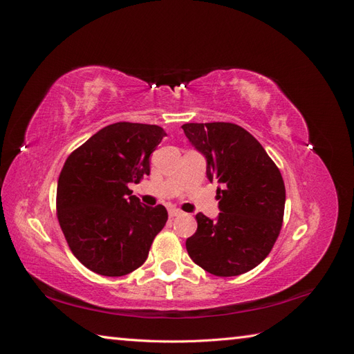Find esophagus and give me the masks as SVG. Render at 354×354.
Returning <instances> with one entry per match:
<instances>
[{"label":"esophagus","instance_id":"1","mask_svg":"<svg viewBox=\"0 0 354 354\" xmlns=\"http://www.w3.org/2000/svg\"><path fill=\"white\" fill-rule=\"evenodd\" d=\"M168 214H169V217H171V218H174V217L183 216V211H180V209H177V208H171Z\"/></svg>","mask_w":354,"mask_h":354}]
</instances>
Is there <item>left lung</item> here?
Masks as SVG:
<instances>
[{
  "label": "left lung",
  "instance_id": "obj_1",
  "mask_svg": "<svg viewBox=\"0 0 354 354\" xmlns=\"http://www.w3.org/2000/svg\"><path fill=\"white\" fill-rule=\"evenodd\" d=\"M189 142L207 158V177L217 180L218 214H196L198 229L186 241L189 257L216 276L252 270L279 236L285 185L279 168L257 138L230 122L181 125Z\"/></svg>",
  "mask_w": 354,
  "mask_h": 354
}]
</instances>
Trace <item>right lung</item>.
I'll return each mask as SVG.
<instances>
[{
	"mask_svg": "<svg viewBox=\"0 0 354 354\" xmlns=\"http://www.w3.org/2000/svg\"><path fill=\"white\" fill-rule=\"evenodd\" d=\"M167 136L149 124L116 122L102 128L68 156L59 181L57 220L72 254L102 276L140 267L164 229V205L146 207L130 183L151 173L149 156Z\"/></svg>",
	"mask_w": 354,
	"mask_h": 354,
	"instance_id": "1",
	"label": "right lung"
}]
</instances>
